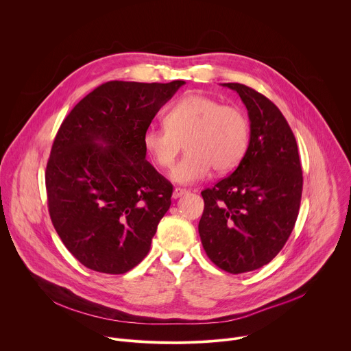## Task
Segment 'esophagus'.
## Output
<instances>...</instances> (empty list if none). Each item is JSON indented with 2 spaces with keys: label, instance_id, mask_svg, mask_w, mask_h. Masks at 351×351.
Returning <instances> with one entry per match:
<instances>
[{
  "label": "esophagus",
  "instance_id": "1",
  "mask_svg": "<svg viewBox=\"0 0 351 351\" xmlns=\"http://www.w3.org/2000/svg\"><path fill=\"white\" fill-rule=\"evenodd\" d=\"M187 193V190L186 189H182V187H175L173 189V193H172V197L173 198H179V197H182L183 194H186Z\"/></svg>",
  "mask_w": 351,
  "mask_h": 351
}]
</instances>
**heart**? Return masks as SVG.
<instances>
[{
  "label": "heart",
  "mask_w": 351,
  "mask_h": 351,
  "mask_svg": "<svg viewBox=\"0 0 351 351\" xmlns=\"http://www.w3.org/2000/svg\"><path fill=\"white\" fill-rule=\"evenodd\" d=\"M165 126L148 128L143 144L160 168H169L183 147L187 153L172 168L171 178L182 184L233 169L244 157L250 125L245 114L234 106H223L206 94H187L169 107Z\"/></svg>",
  "instance_id": "1"
}]
</instances>
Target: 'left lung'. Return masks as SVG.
Segmentation results:
<instances>
[{"label":"left lung","instance_id":"left-lung-1","mask_svg":"<svg viewBox=\"0 0 351 351\" xmlns=\"http://www.w3.org/2000/svg\"><path fill=\"white\" fill-rule=\"evenodd\" d=\"M248 111L250 143L239 167L202 191L198 233L208 258L229 274L271 263L287 241L300 210L303 171L295 137L269 98L240 83H223Z\"/></svg>","mask_w":351,"mask_h":351}]
</instances>
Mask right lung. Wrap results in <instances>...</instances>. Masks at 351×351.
Segmentation results:
<instances>
[{
	"label": "right lung",
	"instance_id": "right-lung-1",
	"mask_svg": "<svg viewBox=\"0 0 351 351\" xmlns=\"http://www.w3.org/2000/svg\"><path fill=\"white\" fill-rule=\"evenodd\" d=\"M183 84L107 82L61 123L45 169L48 213L84 267L119 275L148 254L173 187L145 160L143 134Z\"/></svg>",
	"mask_w": 351,
	"mask_h": 351
}]
</instances>
